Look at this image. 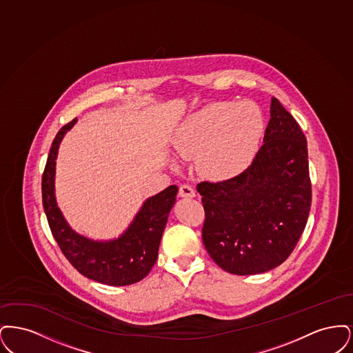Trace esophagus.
Listing matches in <instances>:
<instances>
[{
    "label": "esophagus",
    "instance_id": "esophagus-1",
    "mask_svg": "<svg viewBox=\"0 0 353 353\" xmlns=\"http://www.w3.org/2000/svg\"><path fill=\"white\" fill-rule=\"evenodd\" d=\"M179 194L185 199H192L194 197V189L189 184H183L179 189Z\"/></svg>",
    "mask_w": 353,
    "mask_h": 353
}]
</instances>
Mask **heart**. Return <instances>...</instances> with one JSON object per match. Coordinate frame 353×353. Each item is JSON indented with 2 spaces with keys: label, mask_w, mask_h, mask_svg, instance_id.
Listing matches in <instances>:
<instances>
[{
  "label": "heart",
  "mask_w": 353,
  "mask_h": 353,
  "mask_svg": "<svg viewBox=\"0 0 353 353\" xmlns=\"http://www.w3.org/2000/svg\"><path fill=\"white\" fill-rule=\"evenodd\" d=\"M263 117L252 101H216L185 121L176 140L184 154L200 152L199 163L213 177H230L252 163L263 132Z\"/></svg>",
  "instance_id": "1"
}]
</instances>
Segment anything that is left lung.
Returning <instances> with one entry per match:
<instances>
[{
  "mask_svg": "<svg viewBox=\"0 0 353 353\" xmlns=\"http://www.w3.org/2000/svg\"><path fill=\"white\" fill-rule=\"evenodd\" d=\"M263 144L252 165L219 183L201 181L202 242L219 268L265 272L295 249L311 209L307 140L298 121L271 99Z\"/></svg>",
  "mask_w": 353,
  "mask_h": 353,
  "instance_id": "8db88e82",
  "label": "left lung"
}]
</instances>
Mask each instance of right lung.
Returning a JSON list of instances; mask_svg holds the SVG:
<instances>
[{
	"label": "right lung",
	"mask_w": 353,
	"mask_h": 353,
	"mask_svg": "<svg viewBox=\"0 0 353 353\" xmlns=\"http://www.w3.org/2000/svg\"><path fill=\"white\" fill-rule=\"evenodd\" d=\"M77 119L55 136L42 176V202L51 233L68 262L82 275L108 285H128L145 278L156 259L169 212L179 188L170 185L143 203L132 223L117 239L94 241L75 233L63 219L54 193L55 159L63 136Z\"/></svg>",
	"instance_id": "right-lung-1"
}]
</instances>
